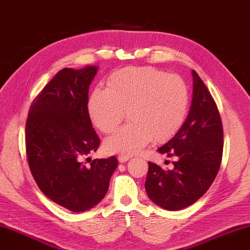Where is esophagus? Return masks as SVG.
Returning a JSON list of instances; mask_svg holds the SVG:
<instances>
[{
  "mask_svg": "<svg viewBox=\"0 0 250 250\" xmlns=\"http://www.w3.org/2000/svg\"><path fill=\"white\" fill-rule=\"evenodd\" d=\"M117 158H118V162H120V163H125V162H127L130 157L128 156V155L120 154V155H118Z\"/></svg>",
  "mask_w": 250,
  "mask_h": 250,
  "instance_id": "esophagus-1",
  "label": "esophagus"
}]
</instances>
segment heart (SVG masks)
<instances>
[{"instance_id": "obj_1", "label": "heart", "mask_w": 250, "mask_h": 250, "mask_svg": "<svg viewBox=\"0 0 250 250\" xmlns=\"http://www.w3.org/2000/svg\"><path fill=\"white\" fill-rule=\"evenodd\" d=\"M189 92L183 79L154 67H126L113 73L107 88L97 87L88 100L94 125L114 132L128 114L129 123L106 138L109 153L133 155L150 141L162 143L177 134L186 121Z\"/></svg>"}]
</instances>
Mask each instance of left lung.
I'll return each instance as SVG.
<instances>
[{"mask_svg":"<svg viewBox=\"0 0 250 250\" xmlns=\"http://www.w3.org/2000/svg\"><path fill=\"white\" fill-rule=\"evenodd\" d=\"M193 101L186 122L158 152L176 157L171 169L148 163L145 189L152 202L167 210L193 205L218 174L224 148V130L218 107L195 71Z\"/></svg>","mask_w":250,"mask_h":250,"instance_id":"left-lung-1","label":"left lung"}]
</instances>
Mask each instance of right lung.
Masks as SVG:
<instances>
[{
    "label": "right lung",
    "instance_id": "right-lung-1",
    "mask_svg": "<svg viewBox=\"0 0 250 250\" xmlns=\"http://www.w3.org/2000/svg\"><path fill=\"white\" fill-rule=\"evenodd\" d=\"M96 72V66L61 69L34 98L25 124L33 178L45 196L75 212L104 198L117 167L115 156L93 159L89 167L83 162L101 144L87 107Z\"/></svg>",
    "mask_w": 250,
    "mask_h": 250
}]
</instances>
